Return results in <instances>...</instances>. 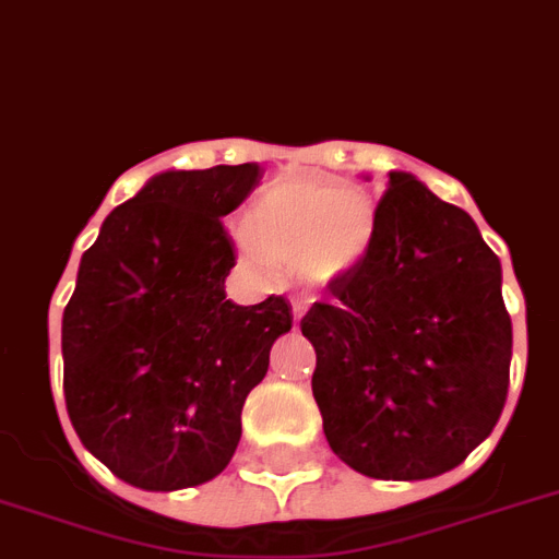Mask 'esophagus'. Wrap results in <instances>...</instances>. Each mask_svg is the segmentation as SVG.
<instances>
[{
	"label": "esophagus",
	"mask_w": 559,
	"mask_h": 559,
	"mask_svg": "<svg viewBox=\"0 0 559 559\" xmlns=\"http://www.w3.org/2000/svg\"><path fill=\"white\" fill-rule=\"evenodd\" d=\"M290 311H294V325H299V319H302L305 311H308V302L297 297L294 302H290Z\"/></svg>",
	"instance_id": "34e87169"
}]
</instances>
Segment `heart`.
Here are the masks:
<instances>
[{
    "instance_id": "b5f03b06",
    "label": "heart",
    "mask_w": 559,
    "mask_h": 559,
    "mask_svg": "<svg viewBox=\"0 0 559 559\" xmlns=\"http://www.w3.org/2000/svg\"><path fill=\"white\" fill-rule=\"evenodd\" d=\"M376 234L373 198L356 186L285 175L260 189L237 246L251 269L294 265L305 283L331 285L350 274Z\"/></svg>"
}]
</instances>
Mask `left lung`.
Instances as JSON below:
<instances>
[{
    "instance_id": "left-lung-1",
    "label": "left lung",
    "mask_w": 559,
    "mask_h": 559,
    "mask_svg": "<svg viewBox=\"0 0 559 559\" xmlns=\"http://www.w3.org/2000/svg\"><path fill=\"white\" fill-rule=\"evenodd\" d=\"M328 288L299 328L331 450L379 480L455 469L498 424L512 361L500 260L475 221L390 171L365 260Z\"/></svg>"
}]
</instances>
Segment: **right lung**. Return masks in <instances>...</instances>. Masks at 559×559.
<instances>
[{"instance_id": "1", "label": "right lung", "mask_w": 559, "mask_h": 559, "mask_svg": "<svg viewBox=\"0 0 559 559\" xmlns=\"http://www.w3.org/2000/svg\"><path fill=\"white\" fill-rule=\"evenodd\" d=\"M257 183V164L160 171L81 257L61 319L67 416L123 484L175 492L221 475L290 331L283 297L234 305L223 290L237 257L221 217Z\"/></svg>"}]
</instances>
